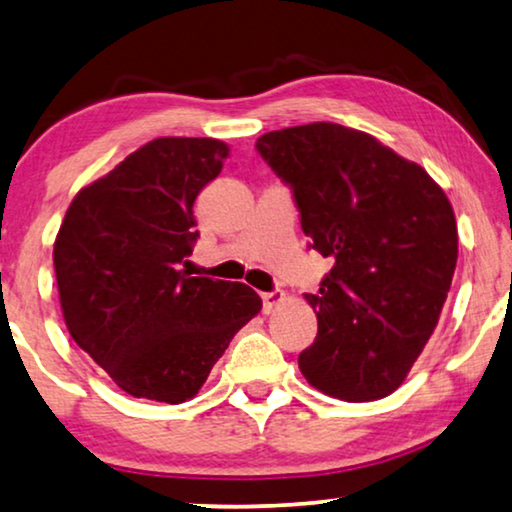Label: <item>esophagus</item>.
<instances>
[{"instance_id": "34e87169", "label": "esophagus", "mask_w": 512, "mask_h": 512, "mask_svg": "<svg viewBox=\"0 0 512 512\" xmlns=\"http://www.w3.org/2000/svg\"><path fill=\"white\" fill-rule=\"evenodd\" d=\"M285 301V292H266V294H262V303H264V312L266 315H271L273 310L278 308V305Z\"/></svg>"}]
</instances>
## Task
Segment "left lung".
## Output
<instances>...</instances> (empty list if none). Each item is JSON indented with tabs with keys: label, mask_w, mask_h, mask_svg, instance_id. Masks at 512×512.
Listing matches in <instances>:
<instances>
[{
	"label": "left lung",
	"mask_w": 512,
	"mask_h": 512,
	"mask_svg": "<svg viewBox=\"0 0 512 512\" xmlns=\"http://www.w3.org/2000/svg\"><path fill=\"white\" fill-rule=\"evenodd\" d=\"M257 151L294 188L312 248L333 259L305 294L317 338L310 386L345 402L391 395L437 329L457 262L451 202L421 165L331 121L264 133Z\"/></svg>",
	"instance_id": "8db88e82"
}]
</instances>
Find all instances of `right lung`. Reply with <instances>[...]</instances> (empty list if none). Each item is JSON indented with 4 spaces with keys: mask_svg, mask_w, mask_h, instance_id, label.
Returning a JSON list of instances; mask_svg holds the SVG:
<instances>
[{
    "mask_svg": "<svg viewBox=\"0 0 512 512\" xmlns=\"http://www.w3.org/2000/svg\"><path fill=\"white\" fill-rule=\"evenodd\" d=\"M227 156L213 137H158L82 188L61 220L52 259L66 329L133 398H195L262 310L243 282L183 269L197 239L195 197Z\"/></svg>",
    "mask_w": 512,
    "mask_h": 512,
    "instance_id": "right-lung-1",
    "label": "right lung"
}]
</instances>
